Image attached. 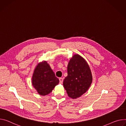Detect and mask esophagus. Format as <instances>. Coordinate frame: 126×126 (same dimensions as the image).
<instances>
[{
  "label": "esophagus",
  "instance_id": "1",
  "mask_svg": "<svg viewBox=\"0 0 126 126\" xmlns=\"http://www.w3.org/2000/svg\"><path fill=\"white\" fill-rule=\"evenodd\" d=\"M63 78H59V82H60V83L62 84L63 83Z\"/></svg>",
  "mask_w": 126,
  "mask_h": 126
}]
</instances>
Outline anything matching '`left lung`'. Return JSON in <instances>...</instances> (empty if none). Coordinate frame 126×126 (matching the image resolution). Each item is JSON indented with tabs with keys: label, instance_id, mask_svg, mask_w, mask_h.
Listing matches in <instances>:
<instances>
[{
	"label": "left lung",
	"instance_id": "1",
	"mask_svg": "<svg viewBox=\"0 0 126 126\" xmlns=\"http://www.w3.org/2000/svg\"><path fill=\"white\" fill-rule=\"evenodd\" d=\"M67 73L63 86L68 95L72 98L79 97L88 89L92 82L89 67L82 57L74 55L68 63Z\"/></svg>",
	"mask_w": 126,
	"mask_h": 126
}]
</instances>
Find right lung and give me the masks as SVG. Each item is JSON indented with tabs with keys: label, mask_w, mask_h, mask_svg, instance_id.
Segmentation results:
<instances>
[{
	"label": "right lung",
	"mask_w": 126,
	"mask_h": 126,
	"mask_svg": "<svg viewBox=\"0 0 126 126\" xmlns=\"http://www.w3.org/2000/svg\"><path fill=\"white\" fill-rule=\"evenodd\" d=\"M59 80L46 61L39 64L34 71L32 84L41 95L49 94Z\"/></svg>",
	"instance_id": "add662e5"
}]
</instances>
